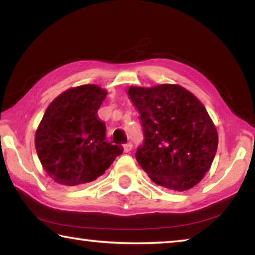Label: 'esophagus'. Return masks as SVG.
I'll return each instance as SVG.
<instances>
[{"label": "esophagus", "mask_w": 255, "mask_h": 255, "mask_svg": "<svg viewBox=\"0 0 255 255\" xmlns=\"http://www.w3.org/2000/svg\"><path fill=\"white\" fill-rule=\"evenodd\" d=\"M131 148H132V144H130V143H127V144L124 145V149H125V152H126V153L130 152Z\"/></svg>", "instance_id": "34e87169"}]
</instances>
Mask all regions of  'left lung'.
Returning a JSON list of instances; mask_svg holds the SVG:
<instances>
[{
	"instance_id": "1",
	"label": "left lung",
	"mask_w": 255,
	"mask_h": 255,
	"mask_svg": "<svg viewBox=\"0 0 255 255\" xmlns=\"http://www.w3.org/2000/svg\"><path fill=\"white\" fill-rule=\"evenodd\" d=\"M128 94L140 114L144 141L136 159L155 183L184 191L210 169L218 135L204 105L180 85L130 86Z\"/></svg>"
}]
</instances>
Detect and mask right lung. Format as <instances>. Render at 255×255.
Masks as SVG:
<instances>
[{
	"instance_id": "add662e5",
	"label": "right lung",
	"mask_w": 255,
	"mask_h": 255,
	"mask_svg": "<svg viewBox=\"0 0 255 255\" xmlns=\"http://www.w3.org/2000/svg\"><path fill=\"white\" fill-rule=\"evenodd\" d=\"M107 91L94 84L63 92L50 103L38 126L34 145L40 162L56 182L79 185L105 173L123 153L107 140L98 110Z\"/></svg>"
}]
</instances>
